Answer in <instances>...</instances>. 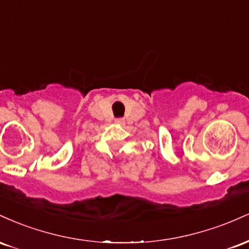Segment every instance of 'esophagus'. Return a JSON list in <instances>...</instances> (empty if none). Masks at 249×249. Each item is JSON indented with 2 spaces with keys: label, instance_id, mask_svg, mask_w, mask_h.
<instances>
[{
  "label": "esophagus",
  "instance_id": "obj_1",
  "mask_svg": "<svg viewBox=\"0 0 249 249\" xmlns=\"http://www.w3.org/2000/svg\"><path fill=\"white\" fill-rule=\"evenodd\" d=\"M117 123H118V124L123 125V124H124V121H123V119H118V121H117Z\"/></svg>",
  "mask_w": 249,
  "mask_h": 249
}]
</instances>
